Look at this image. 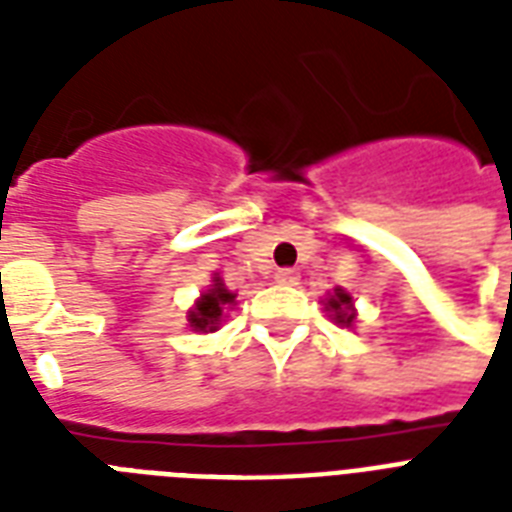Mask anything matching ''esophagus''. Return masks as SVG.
I'll list each match as a JSON object with an SVG mask.
<instances>
[{
    "instance_id": "1",
    "label": "esophagus",
    "mask_w": 512,
    "mask_h": 512,
    "mask_svg": "<svg viewBox=\"0 0 512 512\" xmlns=\"http://www.w3.org/2000/svg\"><path fill=\"white\" fill-rule=\"evenodd\" d=\"M276 281H279L281 287H295L297 281H300V273L295 268H279L276 271Z\"/></svg>"
}]
</instances>
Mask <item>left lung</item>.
I'll return each instance as SVG.
<instances>
[{
    "label": "left lung",
    "mask_w": 512,
    "mask_h": 512,
    "mask_svg": "<svg viewBox=\"0 0 512 512\" xmlns=\"http://www.w3.org/2000/svg\"><path fill=\"white\" fill-rule=\"evenodd\" d=\"M350 305H353L350 295H345L342 289H335V295L329 297V303H327V311H332L335 324H345V327L353 324V311H350Z\"/></svg>",
    "instance_id": "1"
}]
</instances>
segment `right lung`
<instances>
[{
	"label": "right lung",
	"mask_w": 512,
	"mask_h": 512,
	"mask_svg": "<svg viewBox=\"0 0 512 512\" xmlns=\"http://www.w3.org/2000/svg\"><path fill=\"white\" fill-rule=\"evenodd\" d=\"M233 297L228 289L223 287V281L215 279L212 289L201 295V300L196 303L191 313H188V321L196 332H215L217 321L223 319V305H231Z\"/></svg>",
	"instance_id": "add662e5"
}]
</instances>
